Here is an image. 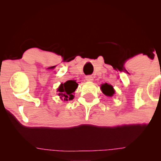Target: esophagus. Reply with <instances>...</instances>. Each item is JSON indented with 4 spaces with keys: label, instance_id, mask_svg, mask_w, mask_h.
Masks as SVG:
<instances>
[{
    "label": "esophagus",
    "instance_id": "1",
    "mask_svg": "<svg viewBox=\"0 0 161 161\" xmlns=\"http://www.w3.org/2000/svg\"><path fill=\"white\" fill-rule=\"evenodd\" d=\"M86 79L88 82H92V81H93V77H92V75H87L86 77Z\"/></svg>",
    "mask_w": 161,
    "mask_h": 161
}]
</instances>
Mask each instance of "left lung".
I'll use <instances>...</instances> for the list:
<instances>
[{"mask_svg": "<svg viewBox=\"0 0 161 161\" xmlns=\"http://www.w3.org/2000/svg\"><path fill=\"white\" fill-rule=\"evenodd\" d=\"M101 90H102L103 93L107 96H112L114 94V88L110 85L107 84V83L101 86Z\"/></svg>", "mask_w": 161, "mask_h": 161, "instance_id": "8db88e82", "label": "left lung"}]
</instances>
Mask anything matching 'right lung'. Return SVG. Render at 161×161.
<instances>
[{
    "instance_id": "1",
    "label": "right lung",
    "mask_w": 161,
    "mask_h": 161,
    "mask_svg": "<svg viewBox=\"0 0 161 161\" xmlns=\"http://www.w3.org/2000/svg\"><path fill=\"white\" fill-rule=\"evenodd\" d=\"M78 87V84L75 80H68L64 84H61L59 87L58 95L60 96V98L64 99V101H68V100H73V94L74 93L75 89Z\"/></svg>"
}]
</instances>
